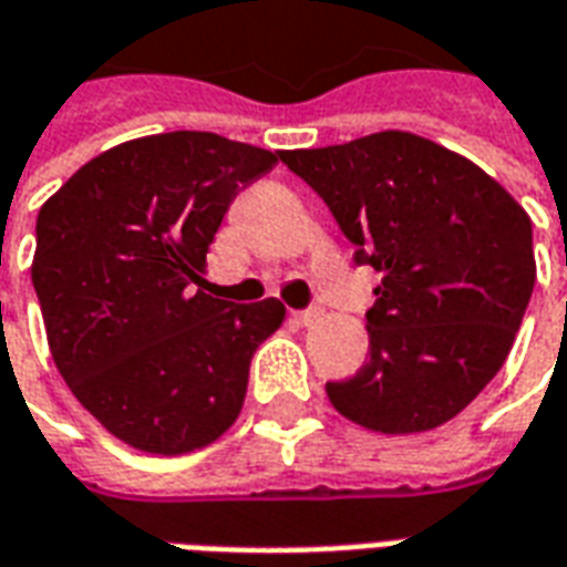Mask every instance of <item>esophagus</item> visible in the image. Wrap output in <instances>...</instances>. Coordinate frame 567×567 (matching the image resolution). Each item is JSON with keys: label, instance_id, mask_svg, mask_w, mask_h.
Here are the masks:
<instances>
[{"label": "esophagus", "instance_id": "1", "mask_svg": "<svg viewBox=\"0 0 567 567\" xmlns=\"http://www.w3.org/2000/svg\"><path fill=\"white\" fill-rule=\"evenodd\" d=\"M319 319V309H300V312H295V321L297 324H312V321Z\"/></svg>", "mask_w": 567, "mask_h": 567}]
</instances>
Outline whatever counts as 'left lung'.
I'll list each match as a JSON object with an SVG mask.
<instances>
[{"label":"left lung","mask_w":567,"mask_h":567,"mask_svg":"<svg viewBox=\"0 0 567 567\" xmlns=\"http://www.w3.org/2000/svg\"><path fill=\"white\" fill-rule=\"evenodd\" d=\"M380 272L364 368L331 404L382 434L450 422L511 352L535 288L532 218L476 163L401 130L279 151Z\"/></svg>","instance_id":"left-lung-1"}]
</instances>
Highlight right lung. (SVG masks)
<instances>
[{"label": "right lung", "instance_id": "add662e5", "mask_svg": "<svg viewBox=\"0 0 567 567\" xmlns=\"http://www.w3.org/2000/svg\"><path fill=\"white\" fill-rule=\"evenodd\" d=\"M276 163L215 133H157L103 151L39 209L32 285L54 364L133 450L209 446L243 410L285 307L203 295V267L239 187Z\"/></svg>", "mask_w": 567, "mask_h": 567}]
</instances>
